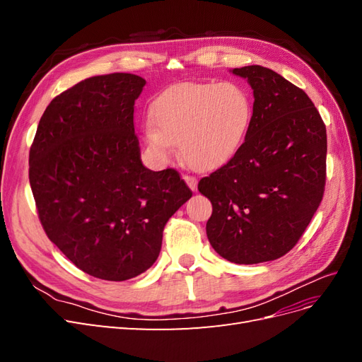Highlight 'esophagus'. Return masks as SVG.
<instances>
[{
	"label": "esophagus",
	"instance_id": "34e87169",
	"mask_svg": "<svg viewBox=\"0 0 362 362\" xmlns=\"http://www.w3.org/2000/svg\"><path fill=\"white\" fill-rule=\"evenodd\" d=\"M184 181L187 182V185L193 192H196V185H198V180H196L194 177H190V175H184Z\"/></svg>",
	"mask_w": 362,
	"mask_h": 362
}]
</instances>
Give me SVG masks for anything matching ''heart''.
<instances>
[{
	"label": "heart",
	"instance_id": "obj_1",
	"mask_svg": "<svg viewBox=\"0 0 362 362\" xmlns=\"http://www.w3.org/2000/svg\"><path fill=\"white\" fill-rule=\"evenodd\" d=\"M145 127L149 151L166 163L180 145L194 170L225 166L243 146L254 116L249 93L235 83H181L158 95Z\"/></svg>",
	"mask_w": 362,
	"mask_h": 362
}]
</instances>
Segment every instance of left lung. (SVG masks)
<instances>
[{
  "instance_id": "obj_1",
  "label": "left lung",
  "mask_w": 362,
  "mask_h": 362,
  "mask_svg": "<svg viewBox=\"0 0 362 362\" xmlns=\"http://www.w3.org/2000/svg\"><path fill=\"white\" fill-rule=\"evenodd\" d=\"M254 90L243 146L199 181L211 201L206 237L235 264L278 259L299 242L326 181V127L302 89L269 68H235Z\"/></svg>"
}]
</instances>
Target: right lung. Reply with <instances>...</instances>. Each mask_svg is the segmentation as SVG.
<instances>
[{
  "label": "right lung",
  "instance_id": "1",
  "mask_svg": "<svg viewBox=\"0 0 362 362\" xmlns=\"http://www.w3.org/2000/svg\"><path fill=\"white\" fill-rule=\"evenodd\" d=\"M146 81L98 75L54 98L30 148V185L51 242L84 273L127 281L158 258L163 229L192 190L140 160L134 103Z\"/></svg>",
  "mask_w": 362,
  "mask_h": 362
}]
</instances>
